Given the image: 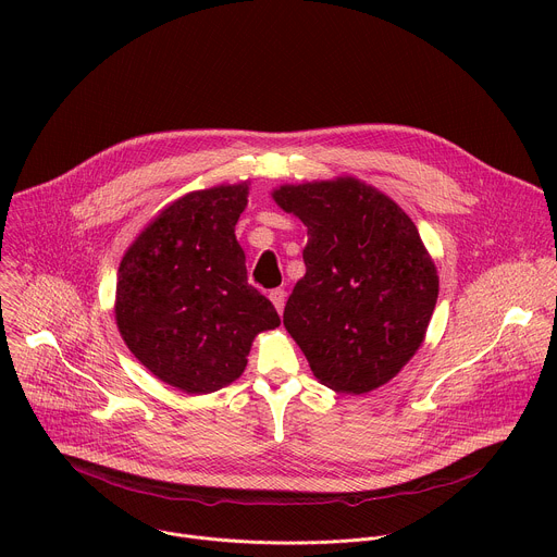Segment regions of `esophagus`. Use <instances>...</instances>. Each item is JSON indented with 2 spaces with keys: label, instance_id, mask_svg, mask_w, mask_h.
I'll return each mask as SVG.
<instances>
[{
  "label": "esophagus",
  "instance_id": "esophagus-1",
  "mask_svg": "<svg viewBox=\"0 0 557 557\" xmlns=\"http://www.w3.org/2000/svg\"><path fill=\"white\" fill-rule=\"evenodd\" d=\"M269 299L273 301L275 310L282 312V310H284V301H286V290H284V288H273V290L269 293Z\"/></svg>",
  "mask_w": 557,
  "mask_h": 557
}]
</instances>
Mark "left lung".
<instances>
[{"label": "left lung", "instance_id": "obj_1", "mask_svg": "<svg viewBox=\"0 0 557 557\" xmlns=\"http://www.w3.org/2000/svg\"><path fill=\"white\" fill-rule=\"evenodd\" d=\"M271 196L308 228L306 275L286 301L284 329L326 387L376 389L417 355L438 297L417 224L355 176L282 185Z\"/></svg>", "mask_w": 557, "mask_h": 557}]
</instances>
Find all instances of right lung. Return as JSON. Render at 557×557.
I'll use <instances>...</instances> for the list:
<instances>
[{"label": "right lung", "mask_w": 557, "mask_h": 557, "mask_svg": "<svg viewBox=\"0 0 557 557\" xmlns=\"http://www.w3.org/2000/svg\"><path fill=\"white\" fill-rule=\"evenodd\" d=\"M247 202V181L189 191L145 224L119 267L114 320L125 346L187 394L233 383L253 339L280 326L235 240Z\"/></svg>", "instance_id": "add662e5"}]
</instances>
